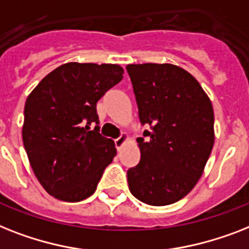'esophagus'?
Listing matches in <instances>:
<instances>
[{"label": "esophagus", "mask_w": 249, "mask_h": 249, "mask_svg": "<svg viewBox=\"0 0 249 249\" xmlns=\"http://www.w3.org/2000/svg\"><path fill=\"white\" fill-rule=\"evenodd\" d=\"M128 139H129L128 134H125V133H123V134H121L118 139H115V147H116V149H118V151H120L121 147H123L125 143L128 142Z\"/></svg>", "instance_id": "34e87169"}]
</instances>
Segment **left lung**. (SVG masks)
Wrapping results in <instances>:
<instances>
[{"mask_svg":"<svg viewBox=\"0 0 249 249\" xmlns=\"http://www.w3.org/2000/svg\"><path fill=\"white\" fill-rule=\"evenodd\" d=\"M141 161L128 170L131 195L143 203H175L195 188L211 155L215 130L209 96L192 74L173 64H131Z\"/></svg>","mask_w":249,"mask_h":249,"instance_id":"1","label":"left lung"}]
</instances>
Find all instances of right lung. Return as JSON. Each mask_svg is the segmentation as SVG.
I'll return each mask as SVG.
<instances>
[{
    "mask_svg": "<svg viewBox=\"0 0 249 249\" xmlns=\"http://www.w3.org/2000/svg\"><path fill=\"white\" fill-rule=\"evenodd\" d=\"M115 64L68 62L44 76L26 98L23 143L30 166L48 195L79 202L94 193L116 155L98 133L96 105L123 79Z\"/></svg>",
    "mask_w": 249,
    "mask_h": 249,
    "instance_id": "right-lung-1",
    "label": "right lung"
}]
</instances>
